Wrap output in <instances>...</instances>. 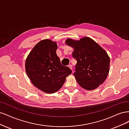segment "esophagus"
I'll return each mask as SVG.
<instances>
[{
    "label": "esophagus",
    "instance_id": "obj_1",
    "mask_svg": "<svg viewBox=\"0 0 129 129\" xmlns=\"http://www.w3.org/2000/svg\"><path fill=\"white\" fill-rule=\"evenodd\" d=\"M68 67H69L70 69L72 70V66L71 65H68Z\"/></svg>",
    "mask_w": 129,
    "mask_h": 129
}]
</instances>
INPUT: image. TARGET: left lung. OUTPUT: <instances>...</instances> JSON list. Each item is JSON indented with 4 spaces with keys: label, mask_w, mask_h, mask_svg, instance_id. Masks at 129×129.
Instances as JSON below:
<instances>
[{
    "label": "left lung",
    "mask_w": 129,
    "mask_h": 129,
    "mask_svg": "<svg viewBox=\"0 0 129 129\" xmlns=\"http://www.w3.org/2000/svg\"><path fill=\"white\" fill-rule=\"evenodd\" d=\"M65 43L74 48L72 57L77 61L74 76L79 85L87 90L98 88L109 71L110 58L106 51L87 37L79 41L69 39Z\"/></svg>",
    "instance_id": "left-lung-1"
}]
</instances>
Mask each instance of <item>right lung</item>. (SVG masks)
<instances>
[{
  "instance_id": "right-lung-1",
  "label": "right lung",
  "mask_w": 129,
  "mask_h": 129,
  "mask_svg": "<svg viewBox=\"0 0 129 129\" xmlns=\"http://www.w3.org/2000/svg\"><path fill=\"white\" fill-rule=\"evenodd\" d=\"M57 43L50 40L41 41L27 57L26 71L33 84L47 93H53L63 86L66 77L72 73L62 65L57 56Z\"/></svg>"
}]
</instances>
